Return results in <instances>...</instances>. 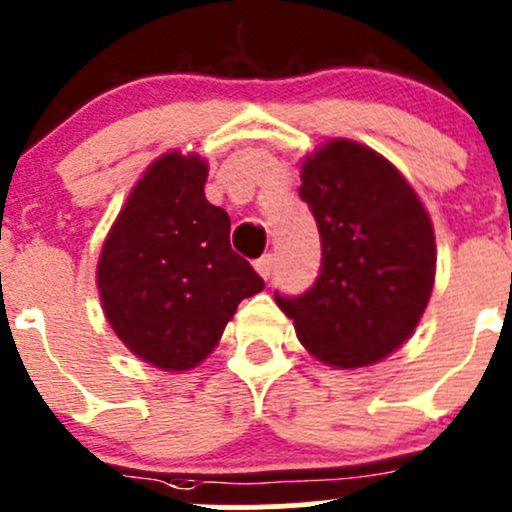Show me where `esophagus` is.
<instances>
[{"label": "esophagus", "instance_id": "34e87169", "mask_svg": "<svg viewBox=\"0 0 512 512\" xmlns=\"http://www.w3.org/2000/svg\"><path fill=\"white\" fill-rule=\"evenodd\" d=\"M255 270H257V275L262 277V280H270L272 270H275V257H272V255L260 257V260L255 262Z\"/></svg>", "mask_w": 512, "mask_h": 512}]
</instances>
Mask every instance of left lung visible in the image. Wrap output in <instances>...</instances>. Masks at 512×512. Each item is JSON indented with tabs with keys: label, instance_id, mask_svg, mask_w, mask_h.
<instances>
[{
	"label": "left lung",
	"instance_id": "obj_1",
	"mask_svg": "<svg viewBox=\"0 0 512 512\" xmlns=\"http://www.w3.org/2000/svg\"><path fill=\"white\" fill-rule=\"evenodd\" d=\"M299 198L322 237V272L280 297L302 347L334 369L394 354L414 334L436 282V237L421 198L391 160L329 138L302 160Z\"/></svg>",
	"mask_w": 512,
	"mask_h": 512
}]
</instances>
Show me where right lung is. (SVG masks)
Wrapping results in <instances>:
<instances>
[{
    "instance_id": "add662e5",
    "label": "right lung",
    "mask_w": 512,
    "mask_h": 512,
    "mask_svg": "<svg viewBox=\"0 0 512 512\" xmlns=\"http://www.w3.org/2000/svg\"><path fill=\"white\" fill-rule=\"evenodd\" d=\"M208 160L168 151L133 185L96 265L108 324L146 364L188 371L218 347L237 304L265 282L230 247V218L205 200Z\"/></svg>"
}]
</instances>
